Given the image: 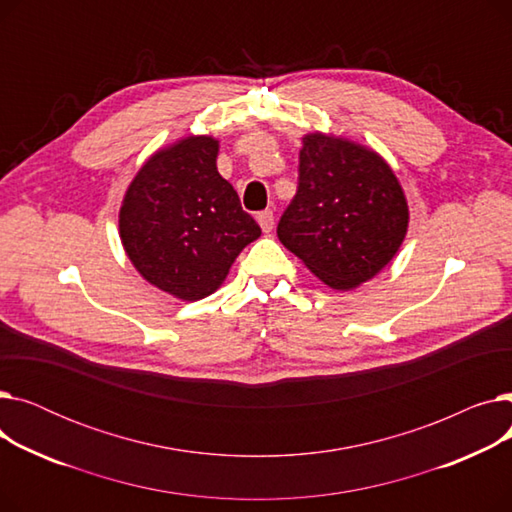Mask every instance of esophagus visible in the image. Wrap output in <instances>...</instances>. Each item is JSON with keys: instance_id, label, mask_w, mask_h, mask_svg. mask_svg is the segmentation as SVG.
I'll return each mask as SVG.
<instances>
[{"instance_id": "obj_1", "label": "esophagus", "mask_w": 512, "mask_h": 512, "mask_svg": "<svg viewBox=\"0 0 512 512\" xmlns=\"http://www.w3.org/2000/svg\"><path fill=\"white\" fill-rule=\"evenodd\" d=\"M257 222H259L263 232H272L274 230V211H270V209L259 211L257 213Z\"/></svg>"}]
</instances>
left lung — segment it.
Segmentation results:
<instances>
[{"instance_id": "left-lung-1", "label": "left lung", "mask_w": 512, "mask_h": 512, "mask_svg": "<svg viewBox=\"0 0 512 512\" xmlns=\"http://www.w3.org/2000/svg\"><path fill=\"white\" fill-rule=\"evenodd\" d=\"M409 228L402 186L382 155L324 132L303 137L299 188L282 213L278 238L334 290L380 274Z\"/></svg>"}]
</instances>
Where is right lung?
I'll list each match as a JSON object with an SVG mask.
<instances>
[{"label": "right lung", "mask_w": 512, "mask_h": 512, "mask_svg": "<svg viewBox=\"0 0 512 512\" xmlns=\"http://www.w3.org/2000/svg\"><path fill=\"white\" fill-rule=\"evenodd\" d=\"M220 143L186 137L153 153L120 207V238L137 272L182 301L218 290L238 253L261 236L215 166Z\"/></svg>", "instance_id": "1"}]
</instances>
